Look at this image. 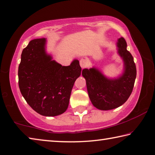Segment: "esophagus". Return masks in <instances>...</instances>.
<instances>
[{
  "mask_svg": "<svg viewBox=\"0 0 155 155\" xmlns=\"http://www.w3.org/2000/svg\"><path fill=\"white\" fill-rule=\"evenodd\" d=\"M80 64L81 66V67L83 68H85V67H87V66H88V62H87V61L85 59H81L80 61Z\"/></svg>",
  "mask_w": 155,
  "mask_h": 155,
  "instance_id": "esophagus-1",
  "label": "esophagus"
}]
</instances>
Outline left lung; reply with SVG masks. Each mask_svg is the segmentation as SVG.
Listing matches in <instances>:
<instances>
[{
    "label": "left lung",
    "instance_id": "1",
    "mask_svg": "<svg viewBox=\"0 0 155 155\" xmlns=\"http://www.w3.org/2000/svg\"><path fill=\"white\" fill-rule=\"evenodd\" d=\"M116 47L118 55L123 60L121 74L109 78L96 67L82 70L91 103L99 110H108L120 107L127 101L133 89L137 75L133 57L127 50L124 38L117 39Z\"/></svg>",
    "mask_w": 155,
    "mask_h": 155
}]
</instances>
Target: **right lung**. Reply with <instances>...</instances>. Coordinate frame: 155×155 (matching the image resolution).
Returning a JSON list of instances; mask_svg holds the SVG:
<instances>
[{"label": "right lung", "mask_w": 155, "mask_h": 155, "mask_svg": "<svg viewBox=\"0 0 155 155\" xmlns=\"http://www.w3.org/2000/svg\"><path fill=\"white\" fill-rule=\"evenodd\" d=\"M47 39L32 40L22 50L18 67L20 91L28 104L46 117L64 113L75 80L81 75L79 60L62 66L47 51Z\"/></svg>", "instance_id": "add662e5"}]
</instances>
